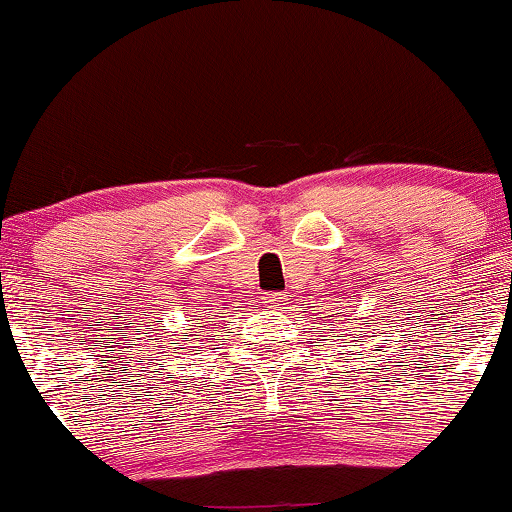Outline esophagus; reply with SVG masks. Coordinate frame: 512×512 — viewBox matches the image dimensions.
<instances>
[{"instance_id": "esophagus-1", "label": "esophagus", "mask_w": 512, "mask_h": 512, "mask_svg": "<svg viewBox=\"0 0 512 512\" xmlns=\"http://www.w3.org/2000/svg\"><path fill=\"white\" fill-rule=\"evenodd\" d=\"M264 303H267L269 307H281L283 303H286V295H283V293H269Z\"/></svg>"}]
</instances>
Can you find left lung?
Instances as JSON below:
<instances>
[{
  "label": "left lung",
  "instance_id": "1",
  "mask_svg": "<svg viewBox=\"0 0 512 512\" xmlns=\"http://www.w3.org/2000/svg\"><path fill=\"white\" fill-rule=\"evenodd\" d=\"M357 338H360V343H365V338H362V336H357Z\"/></svg>",
  "mask_w": 512,
  "mask_h": 512
}]
</instances>
